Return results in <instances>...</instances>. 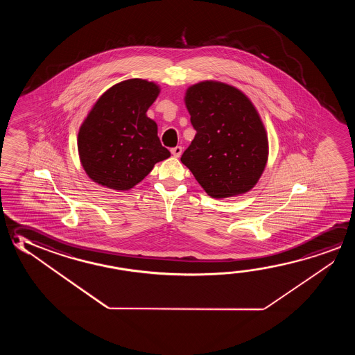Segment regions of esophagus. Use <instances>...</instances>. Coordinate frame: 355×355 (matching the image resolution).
I'll list each match as a JSON object with an SVG mask.
<instances>
[{
	"label": "esophagus",
	"mask_w": 355,
	"mask_h": 355,
	"mask_svg": "<svg viewBox=\"0 0 355 355\" xmlns=\"http://www.w3.org/2000/svg\"><path fill=\"white\" fill-rule=\"evenodd\" d=\"M182 152H183V148H182L180 146H177V147H175V148H172V150H171V153H172L175 157H180Z\"/></svg>",
	"instance_id": "34e87169"
}]
</instances>
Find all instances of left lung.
I'll return each instance as SVG.
<instances>
[{
	"instance_id": "obj_1",
	"label": "left lung",
	"mask_w": 355,
	"mask_h": 355,
	"mask_svg": "<svg viewBox=\"0 0 355 355\" xmlns=\"http://www.w3.org/2000/svg\"><path fill=\"white\" fill-rule=\"evenodd\" d=\"M184 101L197 134L182 163L211 198L249 192L268 157V134L250 99L225 83L205 80L188 87Z\"/></svg>"
}]
</instances>
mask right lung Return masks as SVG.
<instances>
[{"label": "right lung", "instance_id": "obj_1", "mask_svg": "<svg viewBox=\"0 0 355 355\" xmlns=\"http://www.w3.org/2000/svg\"><path fill=\"white\" fill-rule=\"evenodd\" d=\"M159 87L128 79L106 90L78 134V151L89 178L115 191H128L171 156L161 145L157 123L146 112Z\"/></svg>", "mask_w": 355, "mask_h": 355}]
</instances>
